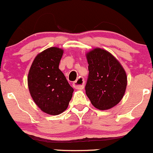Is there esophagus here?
<instances>
[{"mask_svg": "<svg viewBox=\"0 0 153 153\" xmlns=\"http://www.w3.org/2000/svg\"><path fill=\"white\" fill-rule=\"evenodd\" d=\"M84 84H85L84 79L82 77L79 76L76 81L74 82L73 87L77 90H82L84 88Z\"/></svg>", "mask_w": 153, "mask_h": 153, "instance_id": "obj_1", "label": "esophagus"}]
</instances>
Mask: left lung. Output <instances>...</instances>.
I'll return each instance as SVG.
<instances>
[{
  "mask_svg": "<svg viewBox=\"0 0 153 153\" xmlns=\"http://www.w3.org/2000/svg\"><path fill=\"white\" fill-rule=\"evenodd\" d=\"M89 76L85 86L87 96L99 110L111 109L126 93L127 75L119 60L109 52L94 48L86 53Z\"/></svg>",
  "mask_w": 153,
  "mask_h": 153,
  "instance_id": "8db88e82",
  "label": "left lung"
}]
</instances>
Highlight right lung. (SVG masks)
Wrapping results in <instances>:
<instances>
[{
    "label": "right lung",
    "instance_id": "1",
    "mask_svg": "<svg viewBox=\"0 0 153 153\" xmlns=\"http://www.w3.org/2000/svg\"><path fill=\"white\" fill-rule=\"evenodd\" d=\"M63 49L52 47L34 58L27 76L28 89L33 100L44 112L61 114L68 108L74 89L70 86L59 63Z\"/></svg>",
    "mask_w": 153,
    "mask_h": 153
}]
</instances>
